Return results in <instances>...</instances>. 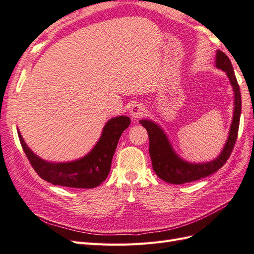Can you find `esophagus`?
<instances>
[{
	"label": "esophagus",
	"mask_w": 254,
	"mask_h": 254,
	"mask_svg": "<svg viewBox=\"0 0 254 254\" xmlns=\"http://www.w3.org/2000/svg\"><path fill=\"white\" fill-rule=\"evenodd\" d=\"M144 108H143V106L142 105H140V104H134V105H132V107L129 108V116H131V117L133 118V119H138V118H141L142 116L144 115Z\"/></svg>",
	"instance_id": "esophagus-1"
}]
</instances>
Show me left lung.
<instances>
[{"mask_svg": "<svg viewBox=\"0 0 254 254\" xmlns=\"http://www.w3.org/2000/svg\"><path fill=\"white\" fill-rule=\"evenodd\" d=\"M215 67L226 72L234 92L233 118H232L228 139L224 143L220 154L215 159L203 163L186 161L173 149L167 133L158 123L151 119L139 120V123L147 129L149 135V153L152 161V167L157 177L165 182L170 184H184L211 176L226 164L234 148L242 112L240 86L237 84L233 66H232L229 57L219 50H217L216 52Z\"/></svg>", "mask_w": 254, "mask_h": 254, "instance_id": "8db88e82", "label": "left lung"}]
</instances>
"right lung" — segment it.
<instances>
[{"mask_svg":"<svg viewBox=\"0 0 254 254\" xmlns=\"http://www.w3.org/2000/svg\"><path fill=\"white\" fill-rule=\"evenodd\" d=\"M131 123L127 116L108 120L93 148L74 161L49 162L30 149L17 127L18 136L25 154L38 176L53 185L72 188H93L103 183L111 171L114 153L121 134Z\"/></svg>","mask_w":254,"mask_h":254,"instance_id":"right-lung-1","label":"right lung"}]
</instances>
